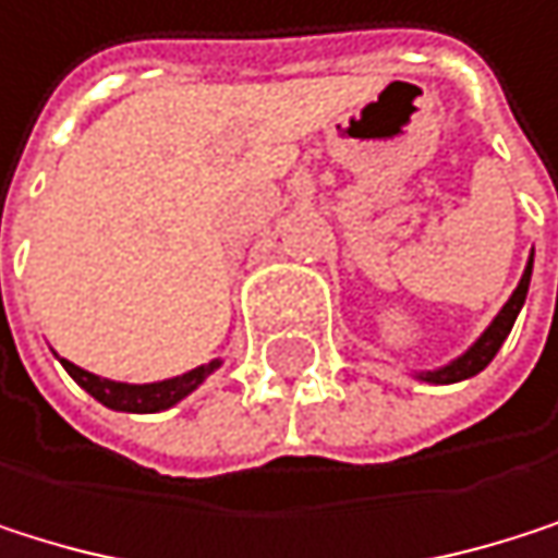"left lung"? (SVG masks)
Here are the masks:
<instances>
[{"label": "left lung", "mask_w": 558, "mask_h": 558, "mask_svg": "<svg viewBox=\"0 0 558 558\" xmlns=\"http://www.w3.org/2000/svg\"><path fill=\"white\" fill-rule=\"evenodd\" d=\"M530 274H533V260L526 264V274H523V281H520V288L512 291V298L506 301V307L496 314V320L486 327V333L460 356V361H453L450 367H444V371H433V374H426L423 380H429V384H457V380H466V377H473V374H480L493 356H496V350L502 347V340L509 337V330H512V320H515V314H520V307H523V301H526V291H530Z\"/></svg>", "instance_id": "8db88e82"}]
</instances>
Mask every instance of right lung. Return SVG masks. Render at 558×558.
<instances>
[{
    "label": "right lung",
    "mask_w": 558,
    "mask_h": 558,
    "mask_svg": "<svg viewBox=\"0 0 558 558\" xmlns=\"http://www.w3.org/2000/svg\"><path fill=\"white\" fill-rule=\"evenodd\" d=\"M62 364H65V371L72 374V380H75L82 390H88L98 403H105V407H111V410H129V413H158V410L178 403L181 397H187L197 384H202V380L218 367V361H211V364L197 367V371H191V374H181V377H174V380L142 384V387H138V384L101 380V377H95V374H88V371L69 364V361H62Z\"/></svg>",
    "instance_id": "1"
}]
</instances>
